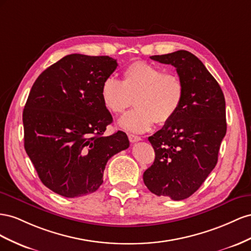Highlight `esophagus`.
<instances>
[{
    "mask_svg": "<svg viewBox=\"0 0 251 251\" xmlns=\"http://www.w3.org/2000/svg\"><path fill=\"white\" fill-rule=\"evenodd\" d=\"M128 139H129V141L131 143H135V142L141 141V137H139V135H135V134H131V133L128 134Z\"/></svg>",
    "mask_w": 251,
    "mask_h": 251,
    "instance_id": "1",
    "label": "esophagus"
}]
</instances>
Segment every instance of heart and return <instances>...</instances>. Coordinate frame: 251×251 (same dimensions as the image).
Instances as JSON below:
<instances>
[{
  "mask_svg": "<svg viewBox=\"0 0 251 251\" xmlns=\"http://www.w3.org/2000/svg\"><path fill=\"white\" fill-rule=\"evenodd\" d=\"M185 95L182 78L145 61H134L123 71V80L107 77L101 86L104 106L114 114L123 113L134 104L137 108L122 118L125 130L142 133L154 122L164 125L180 110Z\"/></svg>",
  "mask_w": 251,
  "mask_h": 251,
  "instance_id": "b5f03b06",
  "label": "heart"
}]
</instances>
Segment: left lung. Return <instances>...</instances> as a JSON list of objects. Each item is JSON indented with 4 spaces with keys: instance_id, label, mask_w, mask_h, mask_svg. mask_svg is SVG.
I'll use <instances>...</instances> for the list:
<instances>
[{
    "instance_id": "8db88e82",
    "label": "left lung",
    "mask_w": 251,
    "mask_h": 251,
    "mask_svg": "<svg viewBox=\"0 0 251 251\" xmlns=\"http://www.w3.org/2000/svg\"><path fill=\"white\" fill-rule=\"evenodd\" d=\"M150 59L176 67L185 95L176 117L148 138L155 157L143 180L154 195L180 201L201 187L217 165L227 129L225 98L216 78L191 52L177 50Z\"/></svg>"
}]
</instances>
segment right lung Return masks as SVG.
Masks as SVG:
<instances>
[{
    "mask_svg": "<svg viewBox=\"0 0 251 251\" xmlns=\"http://www.w3.org/2000/svg\"><path fill=\"white\" fill-rule=\"evenodd\" d=\"M117 66L108 55L68 54L32 85L23 111L24 147L42 183L62 197L98 190L107 162L129 147L123 131L103 135L112 117L101 86Z\"/></svg>",
    "mask_w": 251,
    "mask_h": 251,
    "instance_id": "1",
    "label": "right lung"
}]
</instances>
